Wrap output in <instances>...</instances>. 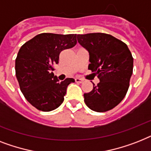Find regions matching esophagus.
Wrapping results in <instances>:
<instances>
[{
    "label": "esophagus",
    "mask_w": 151,
    "mask_h": 151,
    "mask_svg": "<svg viewBox=\"0 0 151 151\" xmlns=\"http://www.w3.org/2000/svg\"><path fill=\"white\" fill-rule=\"evenodd\" d=\"M75 81L77 82V83H82V82H83V80L80 79V78H76Z\"/></svg>",
    "instance_id": "esophagus-1"
}]
</instances>
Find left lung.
<instances>
[{"label": "left lung", "instance_id": "obj_1", "mask_svg": "<svg viewBox=\"0 0 151 151\" xmlns=\"http://www.w3.org/2000/svg\"><path fill=\"white\" fill-rule=\"evenodd\" d=\"M80 45L89 53L88 69L99 78L93 89L84 93L89 109L103 112L122 101L128 91L133 73V58L126 43L105 33L78 35Z\"/></svg>", "mask_w": 151, "mask_h": 151}]
</instances>
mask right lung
Listing matches in <instances>:
<instances>
[{"label":"right lung","mask_w":151,"mask_h":151,"mask_svg":"<svg viewBox=\"0 0 151 151\" xmlns=\"http://www.w3.org/2000/svg\"><path fill=\"white\" fill-rule=\"evenodd\" d=\"M77 44V35L41 33L20 48L15 60V73L21 91L37 109H56L64 100L67 88L74 82L67 78L59 82L52 73L63 50Z\"/></svg>","instance_id":"1"}]
</instances>
